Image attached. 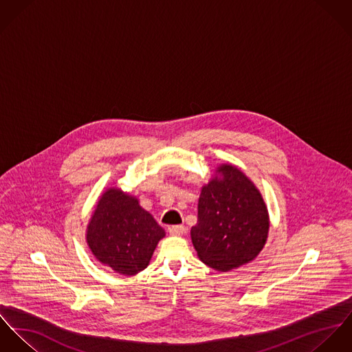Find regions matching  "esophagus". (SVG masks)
I'll return each instance as SVG.
<instances>
[{
  "mask_svg": "<svg viewBox=\"0 0 352 352\" xmlns=\"http://www.w3.org/2000/svg\"><path fill=\"white\" fill-rule=\"evenodd\" d=\"M186 232V228L184 226H171L168 227V234L173 236H181Z\"/></svg>",
  "mask_w": 352,
  "mask_h": 352,
  "instance_id": "34e87169",
  "label": "esophagus"
}]
</instances>
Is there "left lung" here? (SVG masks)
I'll use <instances>...</instances> for the list:
<instances>
[{"instance_id": "1", "label": "left lung", "mask_w": 352, "mask_h": 352, "mask_svg": "<svg viewBox=\"0 0 352 352\" xmlns=\"http://www.w3.org/2000/svg\"><path fill=\"white\" fill-rule=\"evenodd\" d=\"M269 228L267 206L254 182L234 164H220L198 198L190 231L198 258L217 272H231L259 255Z\"/></svg>"}]
</instances>
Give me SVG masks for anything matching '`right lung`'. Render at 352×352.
Wrapping results in <instances>:
<instances>
[{
  "label": "right lung",
  "mask_w": 352,
  "mask_h": 352,
  "mask_svg": "<svg viewBox=\"0 0 352 352\" xmlns=\"http://www.w3.org/2000/svg\"><path fill=\"white\" fill-rule=\"evenodd\" d=\"M164 230L139 199L111 188L100 197L87 224L86 241L98 262L122 275L144 270Z\"/></svg>",
  "instance_id": "add662e5"
}]
</instances>
